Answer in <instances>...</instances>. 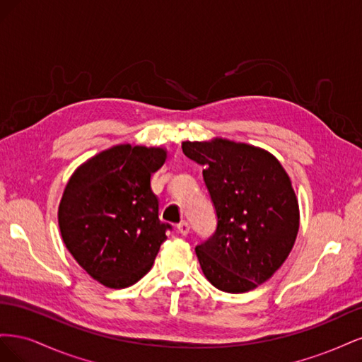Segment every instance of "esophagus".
<instances>
[{"label":"esophagus","instance_id":"34e87169","mask_svg":"<svg viewBox=\"0 0 362 362\" xmlns=\"http://www.w3.org/2000/svg\"><path fill=\"white\" fill-rule=\"evenodd\" d=\"M177 228H178V233L182 234V235H187L190 233V223L185 222V221H182Z\"/></svg>","mask_w":362,"mask_h":362}]
</instances>
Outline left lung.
I'll list each match as a JSON object with an SVG mask.
<instances>
[{
    "mask_svg": "<svg viewBox=\"0 0 362 362\" xmlns=\"http://www.w3.org/2000/svg\"><path fill=\"white\" fill-rule=\"evenodd\" d=\"M182 152L204 166L217 214L214 235L196 246L205 278L226 293L257 288L298 237L299 204L288 173L269 151L222 137L182 141Z\"/></svg>",
    "mask_w": 362,
    "mask_h": 362,
    "instance_id": "8db88e82",
    "label": "left lung"
}]
</instances>
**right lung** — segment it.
Returning a JSON list of instances; mask_svg holds the SVG:
<instances>
[{"mask_svg": "<svg viewBox=\"0 0 362 362\" xmlns=\"http://www.w3.org/2000/svg\"><path fill=\"white\" fill-rule=\"evenodd\" d=\"M160 146L122 144L75 169L59 205L63 243L103 286L127 288L151 270L170 225L158 218L151 175L166 161Z\"/></svg>", "mask_w": 362, "mask_h": 362, "instance_id": "1", "label": "right lung"}]
</instances>
